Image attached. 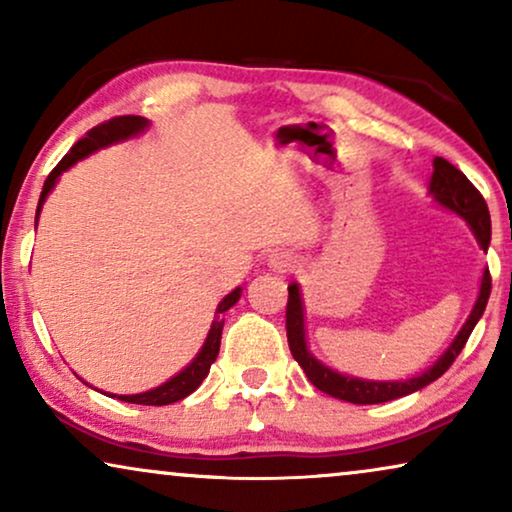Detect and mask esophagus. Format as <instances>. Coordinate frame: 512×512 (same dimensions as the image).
Instances as JSON below:
<instances>
[{"mask_svg": "<svg viewBox=\"0 0 512 512\" xmlns=\"http://www.w3.org/2000/svg\"><path fill=\"white\" fill-rule=\"evenodd\" d=\"M293 263H296V256H293L291 251H286V249H277V251H272L270 258H268V265H270L272 270H277V272H286V270H291V268H293Z\"/></svg>", "mask_w": 512, "mask_h": 512, "instance_id": "obj_1", "label": "esophagus"}]
</instances>
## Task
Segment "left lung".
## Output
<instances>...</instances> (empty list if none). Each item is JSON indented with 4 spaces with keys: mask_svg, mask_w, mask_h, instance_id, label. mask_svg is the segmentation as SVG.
<instances>
[{
    "mask_svg": "<svg viewBox=\"0 0 512 512\" xmlns=\"http://www.w3.org/2000/svg\"><path fill=\"white\" fill-rule=\"evenodd\" d=\"M431 193L440 205L452 209V212H457L461 219H466V223L475 233V240H478L480 247L487 251L489 240H492L489 209L478 188L466 179V174L457 170L452 163H447L445 158H436L433 160ZM489 293H492V275H489V270H485V275H482V284H480V296L475 300L471 317H468L464 328L459 331L457 340L452 342L450 349H447V352L440 356V359L433 363L426 373L403 382H368V380H359V377H347V375L335 373V370L326 368L324 363L314 359V356L307 352V345H305L303 303H300L298 284L289 286V303H286V338H289L293 359L300 363V368L305 370L307 380H310L319 391H324V394L333 398H340V401H349L356 405L387 403V401H394V398L408 396L412 391L424 389L426 384L438 380V377L452 366L454 359H457L461 349H464V345L468 342V335L473 333L475 324H478V319L482 317V312H485Z\"/></svg>",
    "mask_w": 512,
    "mask_h": 512,
    "instance_id": "1",
    "label": "left lung"
}]
</instances>
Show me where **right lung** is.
<instances>
[{"instance_id": "obj_1", "label": "right lung", "mask_w": 512, "mask_h": 512, "mask_svg": "<svg viewBox=\"0 0 512 512\" xmlns=\"http://www.w3.org/2000/svg\"><path fill=\"white\" fill-rule=\"evenodd\" d=\"M144 128H146V121L142 116H116V118H109V121H104L100 125H95V128H90L86 132V137H81L79 142H76L72 149H69L67 156L53 167V172L48 174L44 191H41V198H39L37 216L41 212V205H44L46 195L51 193V188L55 186V179H58L60 174L67 170V167H72L76 160L86 158L88 153L102 149V146H109V144L118 142V139H128L132 135H137V132L144 130ZM237 300H240V289L230 291L228 296L221 300L219 307H216V317L212 321V328H209L207 342L202 345L200 354L195 356L191 366H186L179 375H174L170 382L160 384V387H156V389L144 391V394L118 396V398H121V401H125V403H139V405H170V403L181 401V398H186L188 394H193V391L202 384V380L207 377L209 368H212V363L216 361V356H219L221 331H223V312L230 310V307H233Z\"/></svg>"}]
</instances>
